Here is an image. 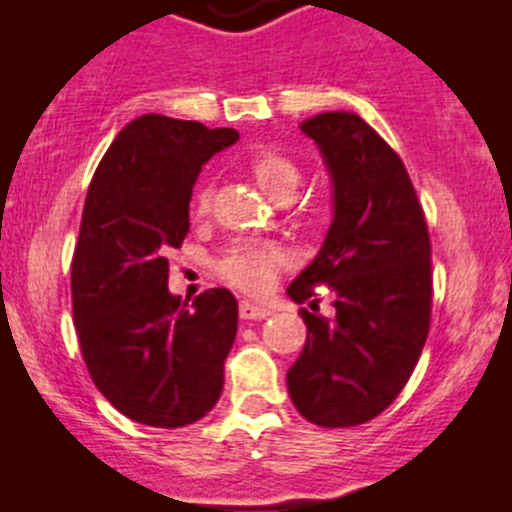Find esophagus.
Listing matches in <instances>:
<instances>
[{"label": "esophagus", "mask_w": 512, "mask_h": 512, "mask_svg": "<svg viewBox=\"0 0 512 512\" xmlns=\"http://www.w3.org/2000/svg\"><path fill=\"white\" fill-rule=\"evenodd\" d=\"M240 317L252 319V322H260V319L270 317V309L260 307V304H252V302H240Z\"/></svg>", "instance_id": "esophagus-1"}]
</instances>
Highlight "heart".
I'll return each instance as SVG.
<instances>
[{
  "label": "heart",
  "instance_id": "1",
  "mask_svg": "<svg viewBox=\"0 0 512 512\" xmlns=\"http://www.w3.org/2000/svg\"><path fill=\"white\" fill-rule=\"evenodd\" d=\"M247 168H250L252 178L257 180L262 190L270 195L272 200H289L294 188L299 183V168L287 153L277 151L272 146L255 148L247 158ZM213 205V185L200 183L195 188L193 198H190V213L193 218H205ZM329 210L324 203H304L297 210L299 225L304 227H319L327 220ZM289 265V252L277 242H262V240H247L237 242L230 250L220 257L218 272L227 285L242 289L247 294H262L267 287L275 282L277 272Z\"/></svg>",
  "mask_w": 512,
  "mask_h": 512
}]
</instances>
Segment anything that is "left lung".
<instances>
[{
  "mask_svg": "<svg viewBox=\"0 0 512 512\" xmlns=\"http://www.w3.org/2000/svg\"><path fill=\"white\" fill-rule=\"evenodd\" d=\"M334 180V220L287 289L297 304L329 287L334 314L299 309L307 344L287 371L292 404L322 428L371 421L414 374L431 327V237L399 153L356 113L302 123Z\"/></svg>",
  "mask_w": 512,
  "mask_h": 512,
  "instance_id": "obj_1",
  "label": "left lung"
}]
</instances>
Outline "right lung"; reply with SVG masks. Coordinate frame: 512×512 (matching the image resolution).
Instances as JSON below:
<instances>
[{
  "label": "right lung",
  "instance_id": "add662e5",
  "mask_svg": "<svg viewBox=\"0 0 512 512\" xmlns=\"http://www.w3.org/2000/svg\"><path fill=\"white\" fill-rule=\"evenodd\" d=\"M235 128L146 113L98 163L71 260V307L96 389L138 423L180 428L218 404L237 334L223 287L190 307L168 292V255L190 230L193 183Z\"/></svg>",
  "mask_w": 512,
  "mask_h": 512
}]
</instances>
